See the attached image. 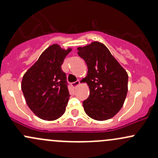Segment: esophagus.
I'll list each match as a JSON object with an SVG mask.
<instances>
[{
    "mask_svg": "<svg viewBox=\"0 0 158 158\" xmlns=\"http://www.w3.org/2000/svg\"><path fill=\"white\" fill-rule=\"evenodd\" d=\"M80 84V81L78 80V81H75V82H73V83H72V87H76V86H78Z\"/></svg>",
    "mask_w": 158,
    "mask_h": 158,
    "instance_id": "obj_1",
    "label": "esophagus"
}]
</instances>
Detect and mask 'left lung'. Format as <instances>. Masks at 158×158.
Returning a JSON list of instances; mask_svg holds the SVG:
<instances>
[{
    "instance_id": "left-lung-1",
    "label": "left lung",
    "mask_w": 158,
    "mask_h": 158,
    "mask_svg": "<svg viewBox=\"0 0 158 158\" xmlns=\"http://www.w3.org/2000/svg\"><path fill=\"white\" fill-rule=\"evenodd\" d=\"M88 68L84 82L89 96L83 102L84 111L96 120L113 118L121 109L128 91V74L106 46L98 41L77 48Z\"/></svg>"
}]
</instances>
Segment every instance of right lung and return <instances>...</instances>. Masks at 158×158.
<instances>
[{
	"mask_svg": "<svg viewBox=\"0 0 158 158\" xmlns=\"http://www.w3.org/2000/svg\"><path fill=\"white\" fill-rule=\"evenodd\" d=\"M72 48L52 44L41 53L38 61L25 73L21 87L27 105L36 116L54 120L65 111L69 100L63 61Z\"/></svg>",
	"mask_w": 158,
	"mask_h": 158,
	"instance_id": "add662e5",
	"label": "right lung"
}]
</instances>
